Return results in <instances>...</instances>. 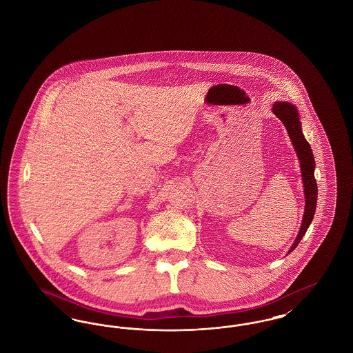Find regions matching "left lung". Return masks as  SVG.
<instances>
[{
    "label": "left lung",
    "mask_w": 353,
    "mask_h": 353,
    "mask_svg": "<svg viewBox=\"0 0 353 353\" xmlns=\"http://www.w3.org/2000/svg\"><path fill=\"white\" fill-rule=\"evenodd\" d=\"M272 112L276 115V118L281 119L285 124V130L290 134V139L292 141V145L296 151L298 159L301 161V172H302L303 186H304V196H305V208L303 214L302 226L299 230V234L296 236L294 245L288 252H292L301 242L303 235L305 234L308 226L311 225L315 209H316V200H318V185L315 180V160L311 151V147L308 141L305 140L302 132V124L299 120L298 111L294 104H290L287 101H275L272 105ZM287 252V254H288Z\"/></svg>",
    "instance_id": "1"
}]
</instances>
